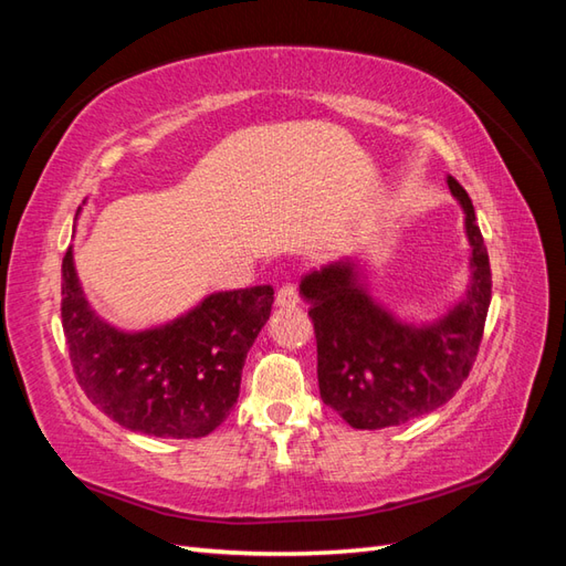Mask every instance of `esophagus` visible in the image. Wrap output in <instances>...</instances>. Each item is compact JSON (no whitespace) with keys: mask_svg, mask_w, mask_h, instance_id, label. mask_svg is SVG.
<instances>
[{"mask_svg":"<svg viewBox=\"0 0 566 566\" xmlns=\"http://www.w3.org/2000/svg\"><path fill=\"white\" fill-rule=\"evenodd\" d=\"M296 304H298V292L292 284L282 286V290L274 296V306H280V308H294Z\"/></svg>","mask_w":566,"mask_h":566,"instance_id":"34e87169","label":"esophagus"}]
</instances>
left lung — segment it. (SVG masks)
<instances>
[{
  "label": "left lung",
  "mask_w": 566,
  "mask_h": 566,
  "mask_svg": "<svg viewBox=\"0 0 566 566\" xmlns=\"http://www.w3.org/2000/svg\"><path fill=\"white\" fill-rule=\"evenodd\" d=\"M464 213L469 284L444 314L403 321L369 294L363 260L331 262L302 282L318 347L321 399L357 430L401 426L448 403L482 343L491 304V268L474 207L454 177Z\"/></svg>",
  "instance_id": "left-lung-1"
}]
</instances>
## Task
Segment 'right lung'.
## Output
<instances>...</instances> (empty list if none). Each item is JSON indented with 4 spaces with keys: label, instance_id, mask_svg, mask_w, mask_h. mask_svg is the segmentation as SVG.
Masks as SVG:
<instances>
[{
    "label": "right lung",
    "instance_id": "1",
    "mask_svg": "<svg viewBox=\"0 0 566 566\" xmlns=\"http://www.w3.org/2000/svg\"><path fill=\"white\" fill-rule=\"evenodd\" d=\"M270 284L213 292L182 316L124 331L92 308L67 248L63 331L87 399L126 430L155 438H203L231 413L248 350L270 318Z\"/></svg>",
    "mask_w": 566,
    "mask_h": 566
}]
</instances>
